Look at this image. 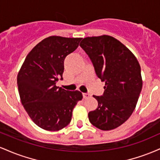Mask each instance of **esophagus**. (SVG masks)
<instances>
[{"label": "esophagus", "mask_w": 160, "mask_h": 160, "mask_svg": "<svg viewBox=\"0 0 160 160\" xmlns=\"http://www.w3.org/2000/svg\"><path fill=\"white\" fill-rule=\"evenodd\" d=\"M82 97H83V98H90V95L88 94V93H82Z\"/></svg>", "instance_id": "esophagus-1"}]
</instances>
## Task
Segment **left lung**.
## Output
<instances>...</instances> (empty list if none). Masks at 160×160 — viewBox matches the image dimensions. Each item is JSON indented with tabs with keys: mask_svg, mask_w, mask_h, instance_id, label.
Returning a JSON list of instances; mask_svg holds the SVG:
<instances>
[{
	"mask_svg": "<svg viewBox=\"0 0 160 160\" xmlns=\"http://www.w3.org/2000/svg\"><path fill=\"white\" fill-rule=\"evenodd\" d=\"M80 46L98 78L105 82L104 94L93 95L98 105L89 112V120L104 131L117 128L129 118L137 104L142 89L140 65L133 53L113 37H88Z\"/></svg>",
	"mask_w": 160,
	"mask_h": 160,
	"instance_id": "obj_1",
	"label": "left lung"
}]
</instances>
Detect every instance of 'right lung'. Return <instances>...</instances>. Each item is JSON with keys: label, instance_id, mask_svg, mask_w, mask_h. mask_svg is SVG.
Segmentation results:
<instances>
[{"label": "right lung", "instance_id": "obj_1", "mask_svg": "<svg viewBox=\"0 0 160 160\" xmlns=\"http://www.w3.org/2000/svg\"><path fill=\"white\" fill-rule=\"evenodd\" d=\"M82 38L51 36L32 49L17 77L19 96L24 108L36 125L48 131H58L70 123L80 91L56 86L63 80L64 61L78 47Z\"/></svg>", "mask_w": 160, "mask_h": 160}]
</instances>
